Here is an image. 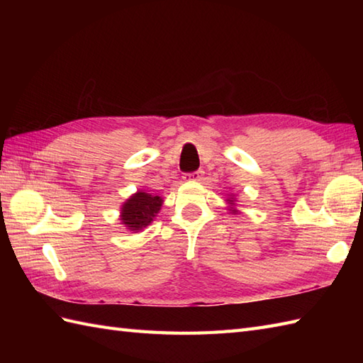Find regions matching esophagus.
Here are the masks:
<instances>
[{"label": "esophagus", "instance_id": "1", "mask_svg": "<svg viewBox=\"0 0 363 363\" xmlns=\"http://www.w3.org/2000/svg\"><path fill=\"white\" fill-rule=\"evenodd\" d=\"M203 179V172H195V173H187L184 174V181L187 182H198Z\"/></svg>", "mask_w": 363, "mask_h": 363}]
</instances>
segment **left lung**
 Wrapping results in <instances>:
<instances>
[{
  "label": "left lung",
  "instance_id": "1",
  "mask_svg": "<svg viewBox=\"0 0 363 363\" xmlns=\"http://www.w3.org/2000/svg\"><path fill=\"white\" fill-rule=\"evenodd\" d=\"M229 198L226 199V203H228V211H230V213H234V215H237V213H240V211L237 209V196L235 195H228Z\"/></svg>",
  "mask_w": 363,
  "mask_h": 363
}]
</instances>
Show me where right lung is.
Returning a JSON list of instances; mask_svg holds the SVG:
<instances>
[{
  "label": "right lung",
  "instance_id": "1",
  "mask_svg": "<svg viewBox=\"0 0 363 363\" xmlns=\"http://www.w3.org/2000/svg\"><path fill=\"white\" fill-rule=\"evenodd\" d=\"M162 204H164L162 196L151 195L145 190L135 191L121 206V225L133 233H140L157 217Z\"/></svg>",
  "mask_w": 363,
  "mask_h": 363
}]
</instances>
